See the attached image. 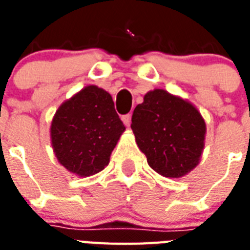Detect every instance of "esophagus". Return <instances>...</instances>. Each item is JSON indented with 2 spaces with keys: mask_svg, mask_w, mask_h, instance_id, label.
Instances as JSON below:
<instances>
[{
  "mask_svg": "<svg viewBox=\"0 0 250 250\" xmlns=\"http://www.w3.org/2000/svg\"><path fill=\"white\" fill-rule=\"evenodd\" d=\"M122 121H123V123H125L127 127H129V125H131V115H129V114H125V115L122 117Z\"/></svg>",
  "mask_w": 250,
  "mask_h": 250,
  "instance_id": "34e87169",
  "label": "esophagus"
}]
</instances>
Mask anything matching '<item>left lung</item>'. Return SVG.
Returning <instances> with one entry per match:
<instances>
[{
	"label": "left lung",
	"instance_id": "8db88e82",
	"mask_svg": "<svg viewBox=\"0 0 250 250\" xmlns=\"http://www.w3.org/2000/svg\"><path fill=\"white\" fill-rule=\"evenodd\" d=\"M148 165L166 178H182L197 166L206 125L190 102L164 89L150 90L135 107L131 125Z\"/></svg>",
	"mask_w": 250,
	"mask_h": 250
}]
</instances>
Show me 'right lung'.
I'll return each mask as SVG.
<instances>
[{
  "label": "right lung",
  "mask_w": 250,
  "mask_h": 250,
  "mask_svg": "<svg viewBox=\"0 0 250 250\" xmlns=\"http://www.w3.org/2000/svg\"><path fill=\"white\" fill-rule=\"evenodd\" d=\"M125 125L106 90L88 85L64 101L52 121L53 150L64 168L90 176L109 165Z\"/></svg>",
  "instance_id": "obj_1"
}]
</instances>
